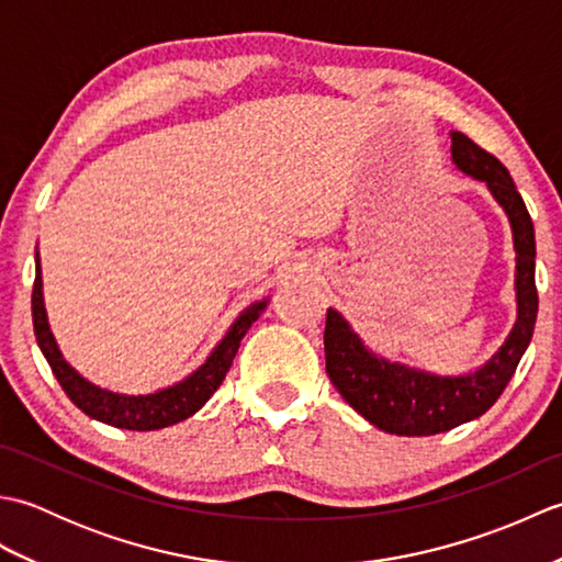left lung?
Wrapping results in <instances>:
<instances>
[{
    "label": "left lung",
    "instance_id": "1",
    "mask_svg": "<svg viewBox=\"0 0 562 562\" xmlns=\"http://www.w3.org/2000/svg\"><path fill=\"white\" fill-rule=\"evenodd\" d=\"M451 159L463 173L491 188L507 212L517 250V324L503 348L481 369L463 376H437L376 357L364 348L348 321L336 308H328L324 348L333 386L364 420L389 435L429 437L481 417L507 389L529 348L539 314L533 222L509 171L463 133H451Z\"/></svg>",
    "mask_w": 562,
    "mask_h": 562
}]
</instances>
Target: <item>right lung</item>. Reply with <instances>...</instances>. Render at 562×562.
<instances>
[{
	"label": "right lung",
	"instance_id": "1",
	"mask_svg": "<svg viewBox=\"0 0 562 562\" xmlns=\"http://www.w3.org/2000/svg\"><path fill=\"white\" fill-rule=\"evenodd\" d=\"M268 300L250 304L246 312L234 321L229 333L222 338L217 348L205 360V364L198 367V372L186 376L178 384L161 389L157 393H147V396H125V393H113L93 386L91 381L83 379L71 369L63 352L57 350V342L47 326V314L43 306V280H41V260L35 254V282L31 294V308H33V330L38 348L45 355L47 364H50L59 386L69 396V401L77 405L81 413L105 425L121 427V429H137V432H149V429H161L186 420L193 413H198L202 405L210 401L214 391L220 389L226 372L236 357L241 338L248 333L250 324L262 314Z\"/></svg>",
	"mask_w": 562,
	"mask_h": 562
}]
</instances>
